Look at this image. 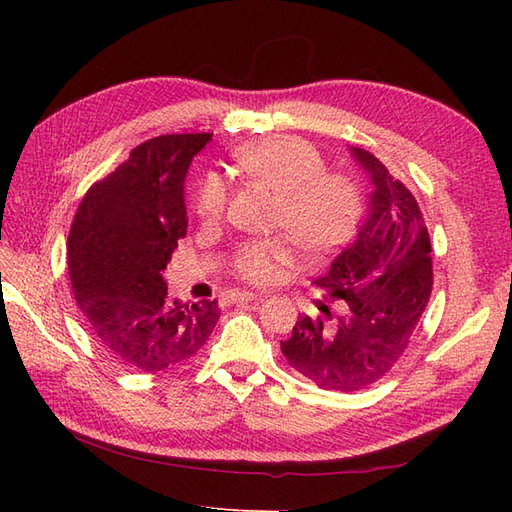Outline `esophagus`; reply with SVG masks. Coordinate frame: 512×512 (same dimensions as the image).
Returning <instances> with one entry per match:
<instances>
[{"mask_svg": "<svg viewBox=\"0 0 512 512\" xmlns=\"http://www.w3.org/2000/svg\"><path fill=\"white\" fill-rule=\"evenodd\" d=\"M262 299V294L254 292H232L228 297V303H247V301H258Z\"/></svg>", "mask_w": 512, "mask_h": 512, "instance_id": "34e87169", "label": "esophagus"}]
</instances>
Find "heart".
Wrapping results in <instances>:
<instances>
[{"instance_id":"obj_1","label":"heart","mask_w":512,"mask_h":512,"mask_svg":"<svg viewBox=\"0 0 512 512\" xmlns=\"http://www.w3.org/2000/svg\"><path fill=\"white\" fill-rule=\"evenodd\" d=\"M235 162L247 177L280 196L277 226L286 228L305 254L329 256L352 237L361 218V185L344 170H327L312 143L297 136H269L235 151ZM192 207L200 222H220L228 207L226 183L215 175L205 177ZM294 262L297 252L289 237L250 239L232 254L230 269L247 284L269 286Z\"/></svg>"}]
</instances>
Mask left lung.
Here are the masks:
<instances>
[{"mask_svg":"<svg viewBox=\"0 0 512 512\" xmlns=\"http://www.w3.org/2000/svg\"><path fill=\"white\" fill-rule=\"evenodd\" d=\"M371 177L367 215L354 241L314 282L324 299L346 301L333 320L301 316L282 352L320 389L352 393L378 382L406 352L433 288L431 241L421 207L374 153L352 147Z\"/></svg>","mask_w":512,"mask_h":512,"instance_id":"1","label":"left lung"}]
</instances>
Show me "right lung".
Masks as SVG:
<instances>
[{
  "instance_id": "obj_1",
  "label": "right lung",
  "mask_w": 512,
  "mask_h": 512,
  "mask_svg": "<svg viewBox=\"0 0 512 512\" xmlns=\"http://www.w3.org/2000/svg\"><path fill=\"white\" fill-rule=\"evenodd\" d=\"M211 134H164L85 192L68 235L76 305L100 348L130 369L183 365L220 320L218 301L168 299L162 271L188 232L183 181Z\"/></svg>"
}]
</instances>
